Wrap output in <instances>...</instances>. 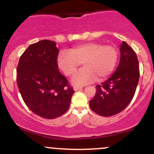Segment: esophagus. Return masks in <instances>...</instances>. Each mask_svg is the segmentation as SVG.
<instances>
[{
    "label": "esophagus",
    "mask_w": 154,
    "mask_h": 154,
    "mask_svg": "<svg viewBox=\"0 0 154 154\" xmlns=\"http://www.w3.org/2000/svg\"><path fill=\"white\" fill-rule=\"evenodd\" d=\"M74 90H75V91H79V90H81L82 88V86H74Z\"/></svg>",
    "instance_id": "1"
}]
</instances>
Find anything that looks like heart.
Wrapping results in <instances>:
<instances>
[{
	"label": "heart",
	"mask_w": 154,
	"mask_h": 154,
	"mask_svg": "<svg viewBox=\"0 0 154 154\" xmlns=\"http://www.w3.org/2000/svg\"><path fill=\"white\" fill-rule=\"evenodd\" d=\"M119 51L112 45H103L95 42L86 43L61 51L57 56L58 67L65 75L72 77L81 63L84 68L72 79L77 85H85L97 79L102 81L109 77L117 63Z\"/></svg>",
	"instance_id": "b5f03b06"
}]
</instances>
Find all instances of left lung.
Returning a JSON list of instances; mask_svg holds the SVG:
<instances>
[{
	"instance_id": "obj_1",
	"label": "left lung",
	"mask_w": 154,
	"mask_h": 154,
	"mask_svg": "<svg viewBox=\"0 0 154 154\" xmlns=\"http://www.w3.org/2000/svg\"><path fill=\"white\" fill-rule=\"evenodd\" d=\"M120 54L116 71L96 86L95 97L90 100L91 109L98 115L110 116L121 112L135 95L140 77L137 55L125 41L120 45Z\"/></svg>"
}]
</instances>
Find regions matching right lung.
Listing matches in <instances>:
<instances>
[{
  "instance_id": "obj_1",
  "label": "right lung",
  "mask_w": 154,
  "mask_h": 154,
  "mask_svg": "<svg viewBox=\"0 0 154 154\" xmlns=\"http://www.w3.org/2000/svg\"><path fill=\"white\" fill-rule=\"evenodd\" d=\"M59 50L54 41L32 44L17 66V85L23 100L37 115L55 119L68 110L75 91L58 69Z\"/></svg>"
}]
</instances>
